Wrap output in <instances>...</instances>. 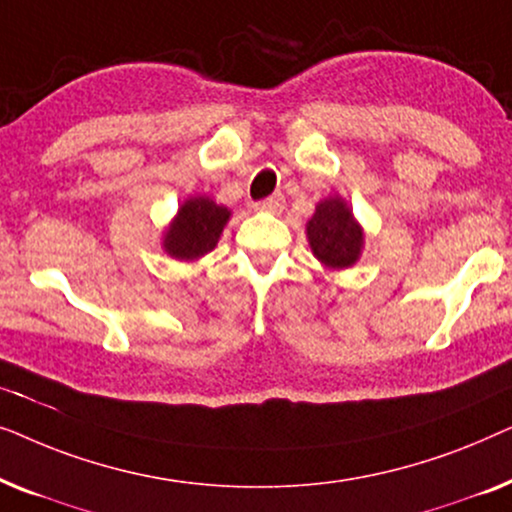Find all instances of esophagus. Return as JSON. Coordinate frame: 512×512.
<instances>
[{
    "instance_id": "esophagus-1",
    "label": "esophagus",
    "mask_w": 512,
    "mask_h": 512,
    "mask_svg": "<svg viewBox=\"0 0 512 512\" xmlns=\"http://www.w3.org/2000/svg\"><path fill=\"white\" fill-rule=\"evenodd\" d=\"M284 202H286L284 195L282 193H275V195H270V198L256 202L254 209H258V212L277 214V212H282V209H284Z\"/></svg>"
}]
</instances>
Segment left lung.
Listing matches in <instances>:
<instances>
[{
    "label": "left lung",
    "instance_id": "left-lung-1",
    "mask_svg": "<svg viewBox=\"0 0 512 512\" xmlns=\"http://www.w3.org/2000/svg\"><path fill=\"white\" fill-rule=\"evenodd\" d=\"M307 242L326 270H347L361 258L363 226L340 195H328L305 223Z\"/></svg>",
    "mask_w": 512,
    "mask_h": 512
}]
</instances>
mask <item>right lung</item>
<instances>
[{"instance_id":"obj_1","label":"right lung","mask_w":512,"mask_h":512,"mask_svg":"<svg viewBox=\"0 0 512 512\" xmlns=\"http://www.w3.org/2000/svg\"><path fill=\"white\" fill-rule=\"evenodd\" d=\"M228 207L216 205L209 195H193L184 200L170 221V226L163 230V249L167 256L177 261H198L207 256L230 221Z\"/></svg>"}]
</instances>
